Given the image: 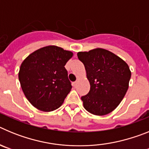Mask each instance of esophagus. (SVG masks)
Wrapping results in <instances>:
<instances>
[{"instance_id": "1", "label": "esophagus", "mask_w": 149, "mask_h": 149, "mask_svg": "<svg viewBox=\"0 0 149 149\" xmlns=\"http://www.w3.org/2000/svg\"><path fill=\"white\" fill-rule=\"evenodd\" d=\"M77 81H75V82H74V83H72V86H74V87H75L76 86H77Z\"/></svg>"}]
</instances>
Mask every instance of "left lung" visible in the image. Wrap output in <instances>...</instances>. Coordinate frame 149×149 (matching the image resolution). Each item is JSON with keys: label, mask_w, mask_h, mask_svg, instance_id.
Returning a JSON list of instances; mask_svg holds the SVG:
<instances>
[{"label": "left lung", "mask_w": 149, "mask_h": 149, "mask_svg": "<svg viewBox=\"0 0 149 149\" xmlns=\"http://www.w3.org/2000/svg\"><path fill=\"white\" fill-rule=\"evenodd\" d=\"M90 84L87 95L82 96L84 108L95 116H104L119 106L127 93L131 72L119 56L104 48L78 52Z\"/></svg>", "instance_id": "1"}]
</instances>
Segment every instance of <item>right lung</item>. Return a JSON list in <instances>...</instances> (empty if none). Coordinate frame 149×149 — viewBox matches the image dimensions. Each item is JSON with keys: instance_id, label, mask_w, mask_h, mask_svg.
Segmentation results:
<instances>
[{"instance_id": "right-lung-1", "label": "right lung", "mask_w": 149, "mask_h": 149, "mask_svg": "<svg viewBox=\"0 0 149 149\" xmlns=\"http://www.w3.org/2000/svg\"><path fill=\"white\" fill-rule=\"evenodd\" d=\"M73 53L56 45L33 51L21 64L18 79L24 94L34 107L43 112L56 110L72 86L65 68Z\"/></svg>"}]
</instances>
